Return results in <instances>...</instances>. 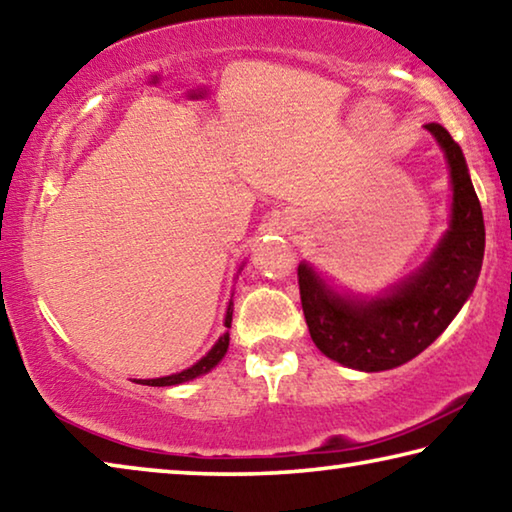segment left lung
<instances>
[{"instance_id":"8db88e82","label":"left lung","mask_w":512,"mask_h":512,"mask_svg":"<svg viewBox=\"0 0 512 512\" xmlns=\"http://www.w3.org/2000/svg\"><path fill=\"white\" fill-rule=\"evenodd\" d=\"M445 153L452 178V214L418 271L379 296L339 291L300 262L302 311L316 348L341 366L379 372L402 366L445 332L479 280L485 225L465 155L440 124H424Z\"/></svg>"}]
</instances>
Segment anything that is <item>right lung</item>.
Segmentation results:
<instances>
[{
  "mask_svg": "<svg viewBox=\"0 0 512 512\" xmlns=\"http://www.w3.org/2000/svg\"><path fill=\"white\" fill-rule=\"evenodd\" d=\"M230 323H232V300L228 302V309H225L223 325L230 327ZM228 345H230V334L223 332L219 336V341L212 345V350L207 352L203 359H198L192 368H187L183 372H173V375H169V377L137 379L135 384H144V386H178V384H185V381H192L196 377L205 375V372H210L214 366H219V361L225 357V352H228Z\"/></svg>",
  "mask_w": 512,
  "mask_h": 512,
  "instance_id": "add662e5",
  "label": "right lung"
}]
</instances>
